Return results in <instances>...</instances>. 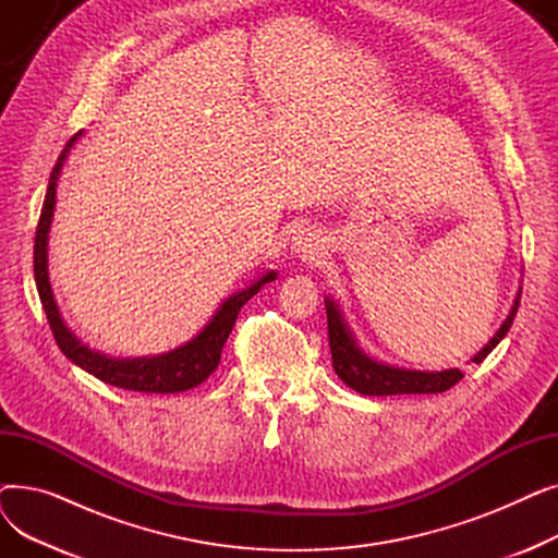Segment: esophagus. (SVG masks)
Listing matches in <instances>:
<instances>
[{
	"mask_svg": "<svg viewBox=\"0 0 558 558\" xmlns=\"http://www.w3.org/2000/svg\"><path fill=\"white\" fill-rule=\"evenodd\" d=\"M294 251L299 253V255H303V257H314V255H318V242L314 240V234H310V232H299L296 238H294Z\"/></svg>",
	"mask_w": 558,
	"mask_h": 558,
	"instance_id": "1",
	"label": "esophagus"
}]
</instances>
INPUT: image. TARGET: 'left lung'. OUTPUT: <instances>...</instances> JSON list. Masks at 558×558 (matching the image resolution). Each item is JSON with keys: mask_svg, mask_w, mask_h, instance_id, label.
Masks as SVG:
<instances>
[{"mask_svg": "<svg viewBox=\"0 0 558 558\" xmlns=\"http://www.w3.org/2000/svg\"><path fill=\"white\" fill-rule=\"evenodd\" d=\"M520 305V291L515 296V303L502 324V328L495 332V337L480 350V353L473 357L475 364L484 362L488 357L490 350L505 339L509 332L513 316ZM326 312H328V337H330V353H332V366L337 375L343 379V383L355 389L364 396H398V393H444L452 389L463 373L459 368L450 371H436V373H425V371H407V368H396L379 364L371 357L364 355V350L357 348L353 332L348 330L343 324L341 312L337 305L326 299Z\"/></svg>", "mask_w": 558, "mask_h": 558, "instance_id": "8db88e82", "label": "left lung"}]
</instances>
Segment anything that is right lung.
<instances>
[{"label":"right lung","mask_w":558,"mask_h":558,"mask_svg":"<svg viewBox=\"0 0 558 558\" xmlns=\"http://www.w3.org/2000/svg\"><path fill=\"white\" fill-rule=\"evenodd\" d=\"M78 135H81V131L65 144V149L61 151V156H58V160L51 169L40 221L36 228L34 274H36V287H38L40 303H43L47 320H49L51 335L68 360H72L83 371L93 373L106 385L129 389V391H142V393H179V391L194 389L201 383H205V379L210 377V373L219 366L221 348H223L228 335L232 332L234 318H238L242 305L257 294L262 284L276 280V274L269 271L267 276H262L248 289L238 291V294L223 301L221 307L217 310V314L210 318L208 326H205L192 341L171 350V353H167V355L142 357V360L140 357L137 360H110L106 355L95 353V350H90L87 345H83L63 324L61 312H58V305L51 294L49 276H47V234H49V223L53 217V205H56V181H58V173H61V167L68 158V151L72 149V144L76 142Z\"/></svg>","instance_id":"add662e5"}]
</instances>
